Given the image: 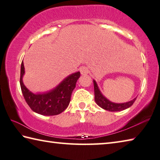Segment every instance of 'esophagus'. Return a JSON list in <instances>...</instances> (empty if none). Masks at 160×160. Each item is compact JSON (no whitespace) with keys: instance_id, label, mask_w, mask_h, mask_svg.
<instances>
[{"instance_id":"esophagus-1","label":"esophagus","mask_w":160,"mask_h":160,"mask_svg":"<svg viewBox=\"0 0 160 160\" xmlns=\"http://www.w3.org/2000/svg\"><path fill=\"white\" fill-rule=\"evenodd\" d=\"M80 72L83 75H86L89 73V69L86 67H82L80 68Z\"/></svg>"}]
</instances>
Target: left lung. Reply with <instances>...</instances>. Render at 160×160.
<instances>
[{"label": "left lung", "mask_w": 160, "mask_h": 160, "mask_svg": "<svg viewBox=\"0 0 160 160\" xmlns=\"http://www.w3.org/2000/svg\"><path fill=\"white\" fill-rule=\"evenodd\" d=\"M94 84V93H95V101L97 103V105L100 106L104 110L110 111V112H118L126 110L128 108H130L131 105L133 104L136 100L134 98L133 100H131L129 102H124V103H114L110 101L101 93L100 89L98 86L96 81L93 80Z\"/></svg>", "instance_id": "8db88e82"}]
</instances>
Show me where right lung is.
<instances>
[{
	"label": "right lung",
	"mask_w": 160,
	"mask_h": 160,
	"mask_svg": "<svg viewBox=\"0 0 160 160\" xmlns=\"http://www.w3.org/2000/svg\"><path fill=\"white\" fill-rule=\"evenodd\" d=\"M24 74L23 61L21 64L20 86L25 100L28 105L35 112L41 115H57L65 110L69 104L72 93L76 87L80 72H77L69 75L57 87L44 93L34 94L24 85L22 77Z\"/></svg>",
	"instance_id": "right-lung-1"
}]
</instances>
